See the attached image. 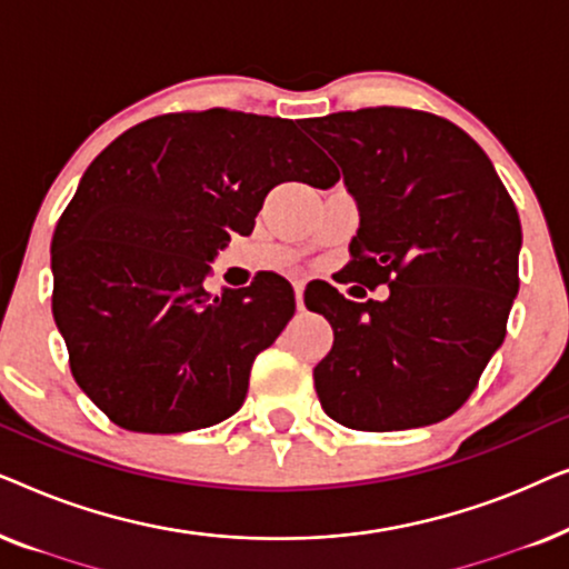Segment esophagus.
<instances>
[{"instance_id":"obj_1","label":"esophagus","mask_w":569,"mask_h":569,"mask_svg":"<svg viewBox=\"0 0 569 569\" xmlns=\"http://www.w3.org/2000/svg\"><path fill=\"white\" fill-rule=\"evenodd\" d=\"M295 287V302H298V310H302V290H306V282L302 279H292Z\"/></svg>"}]
</instances>
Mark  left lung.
<instances>
[{
  "label": "left lung",
  "instance_id": "obj_1",
  "mask_svg": "<svg viewBox=\"0 0 569 569\" xmlns=\"http://www.w3.org/2000/svg\"><path fill=\"white\" fill-rule=\"evenodd\" d=\"M360 207L347 274L386 300L306 290L333 329L321 407L365 432L435 425L463 407L500 349L518 295L520 220L485 150L448 119L360 108L302 121Z\"/></svg>",
  "mask_w": 569,
  "mask_h": 569
}]
</instances>
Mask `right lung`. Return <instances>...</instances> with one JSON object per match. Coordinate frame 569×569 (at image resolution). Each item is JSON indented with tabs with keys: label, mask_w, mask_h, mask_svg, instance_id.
I'll return each instance as SVG.
<instances>
[{
	"label": "right lung",
	"mask_w": 569,
	"mask_h": 569,
	"mask_svg": "<svg viewBox=\"0 0 569 569\" xmlns=\"http://www.w3.org/2000/svg\"><path fill=\"white\" fill-rule=\"evenodd\" d=\"M284 181L339 176L290 119L228 108L142 121L90 162L53 230L51 308L77 386L111 422L170 435L243 407L295 292L263 274L212 295L204 277Z\"/></svg>",
	"instance_id": "1"
}]
</instances>
